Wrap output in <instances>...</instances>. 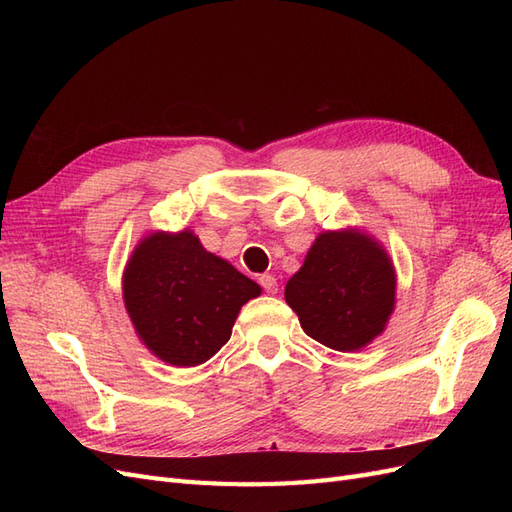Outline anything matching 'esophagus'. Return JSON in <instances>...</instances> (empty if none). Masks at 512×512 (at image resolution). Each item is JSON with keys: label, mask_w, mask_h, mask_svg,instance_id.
I'll return each mask as SVG.
<instances>
[{"label": "esophagus", "mask_w": 512, "mask_h": 512, "mask_svg": "<svg viewBox=\"0 0 512 512\" xmlns=\"http://www.w3.org/2000/svg\"><path fill=\"white\" fill-rule=\"evenodd\" d=\"M258 282H260V286L265 288L269 294H275V292H277V280H275L273 275H269V273H267V275H260Z\"/></svg>", "instance_id": "1"}]
</instances>
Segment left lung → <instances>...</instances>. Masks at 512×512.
<instances>
[{"label": "left lung", "mask_w": 512, "mask_h": 512, "mask_svg": "<svg viewBox=\"0 0 512 512\" xmlns=\"http://www.w3.org/2000/svg\"><path fill=\"white\" fill-rule=\"evenodd\" d=\"M397 273L384 245L359 228L322 230L284 290L303 331L337 352H356L384 333Z\"/></svg>", "instance_id": "8db88e82"}]
</instances>
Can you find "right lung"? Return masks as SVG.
<instances>
[{
	"label": "right lung",
	"instance_id": "obj_1",
	"mask_svg": "<svg viewBox=\"0 0 512 512\" xmlns=\"http://www.w3.org/2000/svg\"><path fill=\"white\" fill-rule=\"evenodd\" d=\"M260 290L228 260L207 252L190 228L149 232L121 277L138 339L175 367L209 361L230 339L241 307Z\"/></svg>",
	"mask_w": 512,
	"mask_h": 512
}]
</instances>
